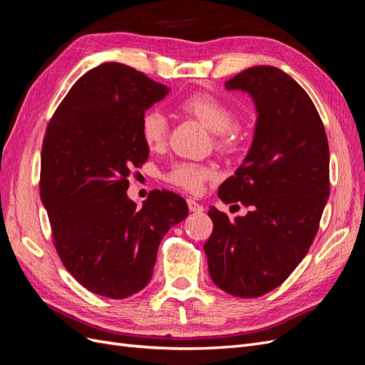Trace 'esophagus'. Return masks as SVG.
Wrapping results in <instances>:
<instances>
[{"instance_id":"esophagus-1","label":"esophagus","mask_w":365,"mask_h":365,"mask_svg":"<svg viewBox=\"0 0 365 365\" xmlns=\"http://www.w3.org/2000/svg\"><path fill=\"white\" fill-rule=\"evenodd\" d=\"M187 205H189V210L193 213H202L204 212V207L200 202H196L195 200H192V197L187 200Z\"/></svg>"}]
</instances>
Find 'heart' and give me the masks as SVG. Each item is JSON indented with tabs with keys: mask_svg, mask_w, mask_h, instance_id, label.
<instances>
[{
	"mask_svg": "<svg viewBox=\"0 0 365 365\" xmlns=\"http://www.w3.org/2000/svg\"><path fill=\"white\" fill-rule=\"evenodd\" d=\"M180 111L202 123L213 132L215 148L220 152L235 150L239 143V128L233 123L235 114L231 108L210 93H195L184 97L178 103ZM140 134L149 149H160L169 137V123L157 109H150L140 120ZM215 170L208 165L196 163H176L165 173V181L181 187V189L196 193L201 190L205 181L212 180Z\"/></svg>",
	"mask_w": 365,
	"mask_h": 365,
	"instance_id": "heart-1",
	"label": "heart"
}]
</instances>
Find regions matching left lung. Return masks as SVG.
<instances>
[{"instance_id": "8db88e82", "label": "left lung", "mask_w": 365, "mask_h": 365, "mask_svg": "<svg viewBox=\"0 0 365 365\" xmlns=\"http://www.w3.org/2000/svg\"><path fill=\"white\" fill-rule=\"evenodd\" d=\"M257 108L252 145L220 184L225 204L251 207L230 220L212 207L213 233L204 244L210 277L240 298L280 286L311 248L329 197V145L311 97L291 76L257 65L225 82Z\"/></svg>"}]
</instances>
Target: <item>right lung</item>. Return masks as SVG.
Instances as JSON below:
<instances>
[{
    "label": "right lung",
    "instance_id": "1",
    "mask_svg": "<svg viewBox=\"0 0 365 365\" xmlns=\"http://www.w3.org/2000/svg\"><path fill=\"white\" fill-rule=\"evenodd\" d=\"M169 88L123 63L85 73L46 130L41 201L63 267L93 294L126 298L152 279L161 239L189 215L180 195L152 190L141 208L126 190L149 148L140 120Z\"/></svg>",
    "mask_w": 365,
    "mask_h": 365
}]
</instances>
